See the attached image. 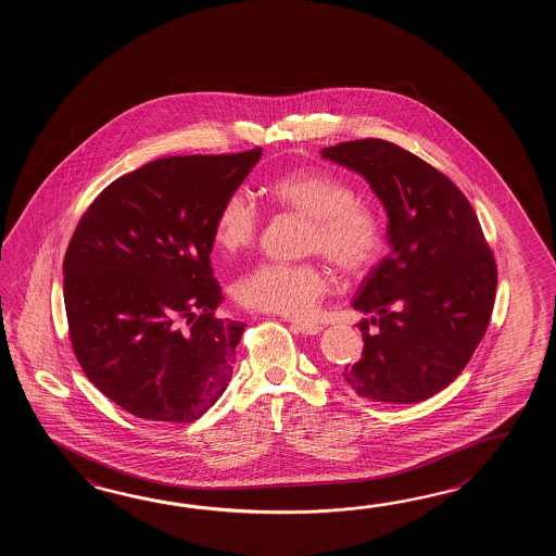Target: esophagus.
Instances as JSON below:
<instances>
[{"label": "esophagus", "instance_id": "1", "mask_svg": "<svg viewBox=\"0 0 556 556\" xmlns=\"http://www.w3.org/2000/svg\"><path fill=\"white\" fill-rule=\"evenodd\" d=\"M290 326L298 333H304V336H318L324 330L319 324H309V321H300V319H290Z\"/></svg>", "mask_w": 556, "mask_h": 556}]
</instances>
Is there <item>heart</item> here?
Masks as SVG:
<instances>
[{"mask_svg":"<svg viewBox=\"0 0 556 556\" xmlns=\"http://www.w3.org/2000/svg\"><path fill=\"white\" fill-rule=\"evenodd\" d=\"M274 206L307 220L306 250L318 252L345 276L367 273L378 262L383 235L378 216L355 202V192L343 178L319 168H302L274 178L266 187ZM258 232V213L249 197L237 190L226 197L214 218V244L226 254L252 244ZM330 278L318 264L264 262L237 283L244 306L307 318L328 294Z\"/></svg>","mask_w":556,"mask_h":556,"instance_id":"obj_1","label":"heart"}]
</instances>
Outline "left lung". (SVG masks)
Wrapping results in <instances>:
<instances>
[{"mask_svg": "<svg viewBox=\"0 0 556 556\" xmlns=\"http://www.w3.org/2000/svg\"><path fill=\"white\" fill-rule=\"evenodd\" d=\"M321 156L366 178L388 214L390 254L352 302L374 316L357 324L364 352L343 379L371 402H424L462 374L483 340L495 304L493 252L462 190L402 147L364 139Z\"/></svg>", "mask_w": 556, "mask_h": 556, "instance_id": "1", "label": "left lung"}]
</instances>
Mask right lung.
I'll use <instances>...</instances> for the list:
<instances>
[{
  "instance_id": "obj_1",
  "label": "right lung",
  "mask_w": 556,
  "mask_h": 556,
  "mask_svg": "<svg viewBox=\"0 0 556 556\" xmlns=\"http://www.w3.org/2000/svg\"><path fill=\"white\" fill-rule=\"evenodd\" d=\"M261 156L159 159L111 182L75 228L63 261L73 350L125 412L189 424L225 393L247 324L214 318V218Z\"/></svg>"
}]
</instances>
